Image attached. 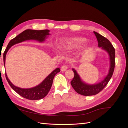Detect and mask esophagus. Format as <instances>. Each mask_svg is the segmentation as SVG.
<instances>
[{
    "instance_id": "1",
    "label": "esophagus",
    "mask_w": 128,
    "mask_h": 128,
    "mask_svg": "<svg viewBox=\"0 0 128 128\" xmlns=\"http://www.w3.org/2000/svg\"><path fill=\"white\" fill-rule=\"evenodd\" d=\"M67 69H68L67 66H66V65H64V66H62V67L61 68V70L62 72H65L66 70H67Z\"/></svg>"
}]
</instances>
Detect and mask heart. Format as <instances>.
<instances>
[{"mask_svg": "<svg viewBox=\"0 0 128 128\" xmlns=\"http://www.w3.org/2000/svg\"><path fill=\"white\" fill-rule=\"evenodd\" d=\"M84 40V38L78 37L61 38L56 41V45L60 51H65L75 47Z\"/></svg>", "mask_w": 128, "mask_h": 128, "instance_id": "b5f03b06", "label": "heart"}]
</instances>
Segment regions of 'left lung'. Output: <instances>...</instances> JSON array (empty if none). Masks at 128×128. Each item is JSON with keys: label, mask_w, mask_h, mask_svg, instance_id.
<instances>
[{"label": "left lung", "mask_w": 128, "mask_h": 128, "mask_svg": "<svg viewBox=\"0 0 128 128\" xmlns=\"http://www.w3.org/2000/svg\"><path fill=\"white\" fill-rule=\"evenodd\" d=\"M94 33L97 39L98 47L106 51L109 56L110 68L107 75L104 77V79L100 82L95 84H88L85 82L81 78L76 69L72 68V70L74 73V77L70 82L72 86L76 92L81 95L86 96L98 94L107 86V83L113 75L115 64V51L110 42L106 38L101 35L99 33L96 32H94Z\"/></svg>", "instance_id": "1"}]
</instances>
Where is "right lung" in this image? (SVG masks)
<instances>
[{
	"label": "right lung",
	"mask_w": 128,
	"mask_h": 128,
	"mask_svg": "<svg viewBox=\"0 0 128 128\" xmlns=\"http://www.w3.org/2000/svg\"><path fill=\"white\" fill-rule=\"evenodd\" d=\"M50 32V31L48 29L42 30L26 29L14 38L9 42L4 53V66H5L6 54L12 46L29 40H34L39 42H44L48 37L51 34L49 33ZM60 72V69L56 68L50 73L40 84L30 88H21L14 86L8 79L6 73H5V75L6 80L8 82L10 86L19 95L27 99L36 100L44 98L48 94L51 88L54 77L57 73Z\"/></svg>",
	"instance_id": "right-lung-1"
}]
</instances>
